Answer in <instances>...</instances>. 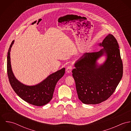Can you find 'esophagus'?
<instances>
[{
	"instance_id": "esophagus-1",
	"label": "esophagus",
	"mask_w": 131,
	"mask_h": 131,
	"mask_svg": "<svg viewBox=\"0 0 131 131\" xmlns=\"http://www.w3.org/2000/svg\"><path fill=\"white\" fill-rule=\"evenodd\" d=\"M73 68V67L72 66V65H70L67 68V69H66V71L67 73H70L72 72V69Z\"/></svg>"
}]
</instances>
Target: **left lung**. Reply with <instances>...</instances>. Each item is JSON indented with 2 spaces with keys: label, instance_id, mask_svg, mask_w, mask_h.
Wrapping results in <instances>:
<instances>
[{
  "label": "left lung",
  "instance_id": "left-lung-1",
  "mask_svg": "<svg viewBox=\"0 0 131 131\" xmlns=\"http://www.w3.org/2000/svg\"><path fill=\"white\" fill-rule=\"evenodd\" d=\"M100 46L103 49L85 53L72 71L79 99L84 104H96L109 98L123 74V64L115 38L108 34ZM105 54V63L98 66L96 59Z\"/></svg>",
  "mask_w": 131,
  "mask_h": 131
}]
</instances>
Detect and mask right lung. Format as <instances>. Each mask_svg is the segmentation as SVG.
<instances>
[{
  "label": "right lung",
  "mask_w": 131,
  "mask_h": 131,
  "mask_svg": "<svg viewBox=\"0 0 131 131\" xmlns=\"http://www.w3.org/2000/svg\"><path fill=\"white\" fill-rule=\"evenodd\" d=\"M14 42L13 41L9 46L7 57V72L12 87L19 97L31 104L38 106L46 104L52 98L56 83L64 75L65 68L49 75L35 86H29L21 84L14 76L11 68L10 51Z\"/></svg>",
  "instance_id": "right-lung-1"
}]
</instances>
